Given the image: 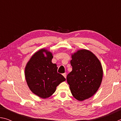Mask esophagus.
Wrapping results in <instances>:
<instances>
[{"instance_id": "obj_1", "label": "esophagus", "mask_w": 121, "mask_h": 121, "mask_svg": "<svg viewBox=\"0 0 121 121\" xmlns=\"http://www.w3.org/2000/svg\"><path fill=\"white\" fill-rule=\"evenodd\" d=\"M63 76L65 77V78H66V77H67V73H63Z\"/></svg>"}]
</instances>
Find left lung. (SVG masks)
<instances>
[{"label":"left lung","mask_w":121,"mask_h":121,"mask_svg":"<svg viewBox=\"0 0 121 121\" xmlns=\"http://www.w3.org/2000/svg\"><path fill=\"white\" fill-rule=\"evenodd\" d=\"M71 58L73 70L67 75V81L73 97L83 101L98 91L102 79V68L99 59L89 50H78Z\"/></svg>","instance_id":"obj_1"}]
</instances>
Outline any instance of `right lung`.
Listing matches in <instances>:
<instances>
[{
	"instance_id": "add662e5",
	"label": "right lung",
	"mask_w": 121,
	"mask_h": 121,
	"mask_svg": "<svg viewBox=\"0 0 121 121\" xmlns=\"http://www.w3.org/2000/svg\"><path fill=\"white\" fill-rule=\"evenodd\" d=\"M53 57L52 53L41 49L32 56L25 68L26 79L29 89L44 99L52 95L57 86L65 81V78L57 72L56 65L52 62Z\"/></svg>"
}]
</instances>
